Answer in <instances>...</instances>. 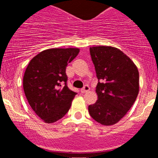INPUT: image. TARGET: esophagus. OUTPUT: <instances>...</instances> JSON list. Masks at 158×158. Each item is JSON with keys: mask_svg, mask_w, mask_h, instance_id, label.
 I'll return each instance as SVG.
<instances>
[{"mask_svg": "<svg viewBox=\"0 0 158 158\" xmlns=\"http://www.w3.org/2000/svg\"><path fill=\"white\" fill-rule=\"evenodd\" d=\"M89 89H90V88H89V85H85L83 89H81V92H82V93H85V92H88V91H89Z\"/></svg>", "mask_w": 158, "mask_h": 158, "instance_id": "34e87169", "label": "esophagus"}]
</instances>
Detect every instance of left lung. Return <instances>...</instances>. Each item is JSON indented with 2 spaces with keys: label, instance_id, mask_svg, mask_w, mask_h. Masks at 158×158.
Listing matches in <instances>:
<instances>
[{
  "label": "left lung",
  "instance_id": "1",
  "mask_svg": "<svg viewBox=\"0 0 158 158\" xmlns=\"http://www.w3.org/2000/svg\"><path fill=\"white\" fill-rule=\"evenodd\" d=\"M98 80V99L89 106L91 117L102 125L118 123L133 106L139 92L136 65L120 49L98 46L89 48Z\"/></svg>",
  "mask_w": 158,
  "mask_h": 158
}]
</instances>
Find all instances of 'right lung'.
I'll return each instance as SVG.
<instances>
[{
    "mask_svg": "<svg viewBox=\"0 0 158 158\" xmlns=\"http://www.w3.org/2000/svg\"><path fill=\"white\" fill-rule=\"evenodd\" d=\"M78 48L42 51L30 61L23 79L30 107L46 123H53L67 113L76 92L66 85L68 63L79 54Z\"/></svg>",
    "mask_w": 158,
    "mask_h": 158,
    "instance_id": "add662e5",
    "label": "right lung"
}]
</instances>
